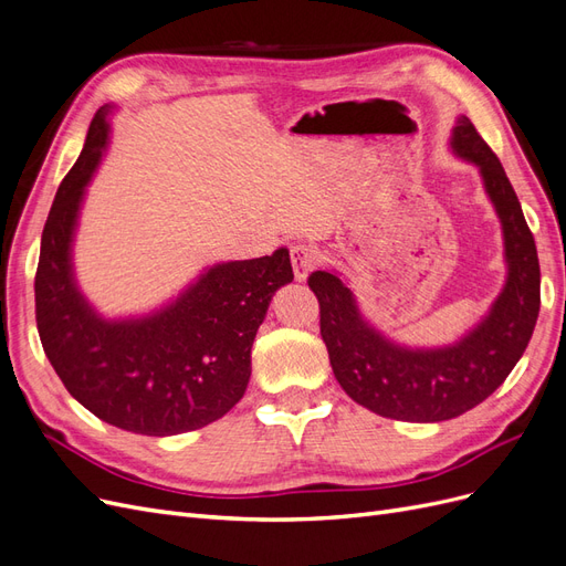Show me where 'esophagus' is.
I'll list each match as a JSON object with an SVG mask.
<instances>
[{
  "label": "esophagus",
  "instance_id": "esophagus-1",
  "mask_svg": "<svg viewBox=\"0 0 566 566\" xmlns=\"http://www.w3.org/2000/svg\"><path fill=\"white\" fill-rule=\"evenodd\" d=\"M290 260H293V271L297 281H306V276H310L318 262L316 252L310 245H295L290 250Z\"/></svg>",
  "mask_w": 566,
  "mask_h": 566
}]
</instances>
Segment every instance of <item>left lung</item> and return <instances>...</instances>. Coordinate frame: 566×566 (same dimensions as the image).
<instances>
[{"mask_svg": "<svg viewBox=\"0 0 566 566\" xmlns=\"http://www.w3.org/2000/svg\"><path fill=\"white\" fill-rule=\"evenodd\" d=\"M451 146L482 172L505 238L507 281L474 331L441 349L399 347L364 321L337 273L314 271L306 281L321 306V337L339 387L382 418L439 422L462 416L505 382L536 328L541 266L515 188L470 117H458Z\"/></svg>", "mask_w": 566, "mask_h": 566, "instance_id": "left-lung-1", "label": "left lung"}]
</instances>
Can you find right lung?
Here are the masks:
<instances>
[{
	"label": "right lung",
	"instance_id": "obj_1",
	"mask_svg": "<svg viewBox=\"0 0 566 566\" xmlns=\"http://www.w3.org/2000/svg\"><path fill=\"white\" fill-rule=\"evenodd\" d=\"M108 108L87 132L42 231L35 316L44 354L65 389L119 430L169 437L200 430L243 399L250 349L273 293L293 281L285 248L217 264L167 304L127 321L101 318L80 295L71 245L84 186L108 142Z\"/></svg>",
	"mask_w": 566,
	"mask_h": 566
}]
</instances>
